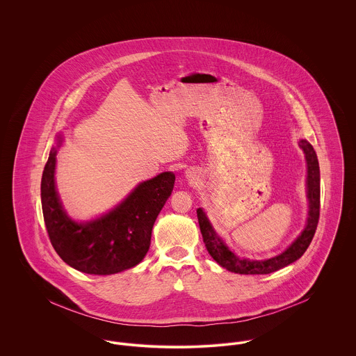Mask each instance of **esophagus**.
I'll return each mask as SVG.
<instances>
[{"label": "esophagus", "instance_id": "1", "mask_svg": "<svg viewBox=\"0 0 356 356\" xmlns=\"http://www.w3.org/2000/svg\"><path fill=\"white\" fill-rule=\"evenodd\" d=\"M186 177H188V178H191V179H195V172H192V171H186Z\"/></svg>", "mask_w": 356, "mask_h": 356}]
</instances>
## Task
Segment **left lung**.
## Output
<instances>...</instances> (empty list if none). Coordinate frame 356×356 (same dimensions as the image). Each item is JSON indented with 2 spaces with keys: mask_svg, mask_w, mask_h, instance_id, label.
<instances>
[{
  "mask_svg": "<svg viewBox=\"0 0 356 356\" xmlns=\"http://www.w3.org/2000/svg\"><path fill=\"white\" fill-rule=\"evenodd\" d=\"M299 147L303 149L307 161V199H308V218L307 225L302 234L282 252L271 259L266 260H250L240 259L234 252L229 250V247L223 243V240L215 233L212 229L205 212L202 208L197 209V219L200 225V232L203 234V241L208 254L212 259L226 270L237 274H270L288 264L296 261L302 254H305L308 245L312 241L315 234L318 220H319V199H321V188H319V164L318 157L312 145L300 140Z\"/></svg>",
  "mask_w": 356,
  "mask_h": 356,
  "instance_id": "left-lung-1",
  "label": "left lung"
}]
</instances>
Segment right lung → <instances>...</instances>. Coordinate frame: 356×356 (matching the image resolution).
I'll return each instance as SVG.
<instances>
[{
	"mask_svg": "<svg viewBox=\"0 0 356 356\" xmlns=\"http://www.w3.org/2000/svg\"><path fill=\"white\" fill-rule=\"evenodd\" d=\"M56 154L57 148H51L41 181L44 220L54 251L86 274L109 275L137 266L149 250L154 220L172 192L175 175L161 172L140 184L108 213L79 223L60 203L54 185Z\"/></svg>",
	"mask_w": 356,
	"mask_h": 356,
	"instance_id": "right-lung-1",
	"label": "right lung"
}]
</instances>
